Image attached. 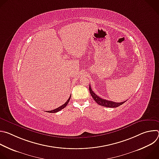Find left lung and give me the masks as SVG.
Listing matches in <instances>:
<instances>
[{"instance_id":"left-lung-1","label":"left lung","mask_w":159,"mask_h":159,"mask_svg":"<svg viewBox=\"0 0 159 159\" xmlns=\"http://www.w3.org/2000/svg\"><path fill=\"white\" fill-rule=\"evenodd\" d=\"M89 91H90V95L92 96L94 100L98 104H99L102 106H104V107H118V106H121V104H123V103H125L126 101H123V102H113V101H108V100L102 99L93 91L91 87H90V85H89Z\"/></svg>"}]
</instances>
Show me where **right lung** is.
<instances>
[{"label":"right lung","mask_w":159,"mask_h":159,"mask_svg":"<svg viewBox=\"0 0 159 159\" xmlns=\"http://www.w3.org/2000/svg\"><path fill=\"white\" fill-rule=\"evenodd\" d=\"M70 98H71V96H70V98H69V99H68V100L66 101V102L64 104L61 105V106H60L59 107H58V108H57V109H55L52 110V111H48V112H50V113H55V112H57L60 111V110H61L62 109H63L64 107H65L66 106V105L68 104V103H69V101H70Z\"/></svg>","instance_id":"right-lung-1"}]
</instances>
